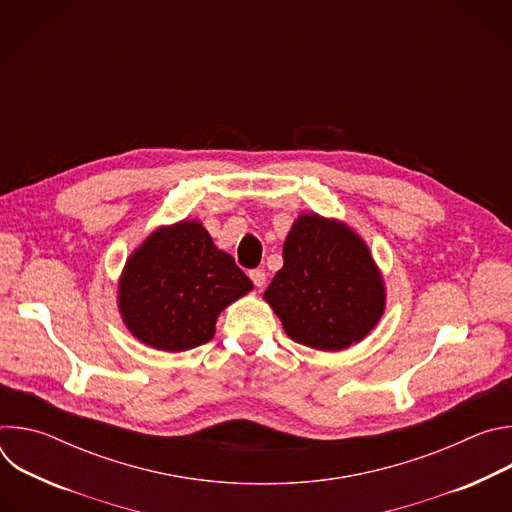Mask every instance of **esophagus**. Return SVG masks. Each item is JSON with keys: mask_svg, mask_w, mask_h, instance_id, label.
I'll return each instance as SVG.
<instances>
[{"mask_svg": "<svg viewBox=\"0 0 512 512\" xmlns=\"http://www.w3.org/2000/svg\"><path fill=\"white\" fill-rule=\"evenodd\" d=\"M249 277H251V281L255 283V287H263V285H265V279H267V275H265L263 269H253V271L249 273Z\"/></svg>", "mask_w": 512, "mask_h": 512, "instance_id": "obj_1", "label": "esophagus"}]
</instances>
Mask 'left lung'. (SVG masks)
<instances>
[{"mask_svg": "<svg viewBox=\"0 0 512 512\" xmlns=\"http://www.w3.org/2000/svg\"><path fill=\"white\" fill-rule=\"evenodd\" d=\"M263 300L285 334L322 352H340L367 338L387 308L383 273L352 227L302 212L283 243V267Z\"/></svg>", "mask_w": 512, "mask_h": 512, "instance_id": "obj_1", "label": "left lung"}]
</instances>
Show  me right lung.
<instances>
[{
  "label": "right lung",
  "instance_id": "obj_1",
  "mask_svg": "<svg viewBox=\"0 0 512 512\" xmlns=\"http://www.w3.org/2000/svg\"><path fill=\"white\" fill-rule=\"evenodd\" d=\"M253 289L200 221L162 225L127 257L117 281L125 328L145 346L184 352L206 344L225 308Z\"/></svg>",
  "mask_w": 512,
  "mask_h": 512
}]
</instances>
